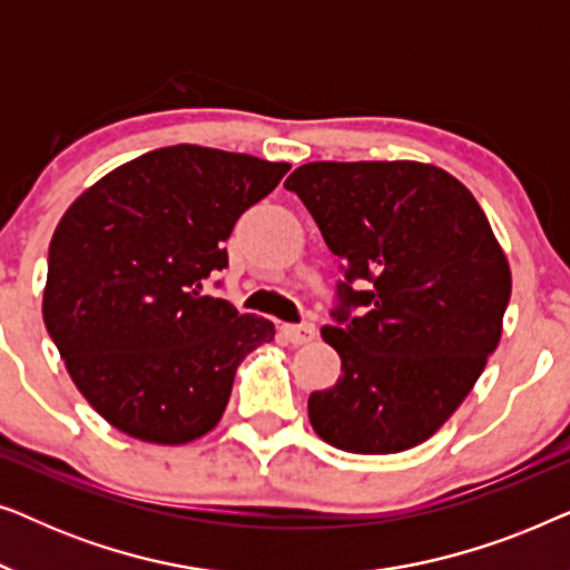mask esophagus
Returning <instances> with one entry per match:
<instances>
[{"instance_id": "obj_1", "label": "esophagus", "mask_w": 570, "mask_h": 570, "mask_svg": "<svg viewBox=\"0 0 570 570\" xmlns=\"http://www.w3.org/2000/svg\"><path fill=\"white\" fill-rule=\"evenodd\" d=\"M283 334L287 342L293 345H306L316 337V326L314 324H283Z\"/></svg>"}]
</instances>
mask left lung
Listing matches in <instances>:
<instances>
[{"mask_svg":"<svg viewBox=\"0 0 570 570\" xmlns=\"http://www.w3.org/2000/svg\"><path fill=\"white\" fill-rule=\"evenodd\" d=\"M285 189L345 269L322 326L342 376L308 396L311 425L350 454L417 446L501 342L511 269L485 213L459 178L415 160L306 163Z\"/></svg>","mask_w":570,"mask_h":570,"instance_id":"1","label":"left lung"}]
</instances>
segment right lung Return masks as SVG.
I'll return each mask as SVG.
<instances>
[{
    "label": "right lung",
    "mask_w": 570,
    "mask_h": 570,
    "mask_svg": "<svg viewBox=\"0 0 570 570\" xmlns=\"http://www.w3.org/2000/svg\"><path fill=\"white\" fill-rule=\"evenodd\" d=\"M291 163L174 145L114 168L61 217L43 324L90 407L131 439L181 446L213 431L240 361L275 340L264 316L202 293L223 244Z\"/></svg>",
    "instance_id": "right-lung-1"
}]
</instances>
